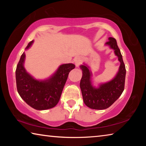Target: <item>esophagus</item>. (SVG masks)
Masks as SVG:
<instances>
[{"label":"esophagus","mask_w":146,"mask_h":146,"mask_svg":"<svg viewBox=\"0 0 146 146\" xmlns=\"http://www.w3.org/2000/svg\"><path fill=\"white\" fill-rule=\"evenodd\" d=\"M81 63H82V58L80 57H77L75 58V64L76 67H78L80 65Z\"/></svg>","instance_id":"34e87169"}]
</instances>
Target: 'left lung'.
Masks as SVG:
<instances>
[{"mask_svg":"<svg viewBox=\"0 0 146 146\" xmlns=\"http://www.w3.org/2000/svg\"><path fill=\"white\" fill-rule=\"evenodd\" d=\"M106 45L110 46V48L114 50L115 55L118 56L120 62L119 70L114 78L110 82L100 84L99 88H95L91 84V72L88 66H80L82 77L80 87L84 102L88 107L93 110H105L110 107L120 97L124 90L126 70L117 40L114 38L110 37Z\"/></svg>","mask_w":146,"mask_h":146,"instance_id":"left-lung-1","label":"left lung"}]
</instances>
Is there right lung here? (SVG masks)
Wrapping results in <instances>:
<instances>
[{
    "label": "right lung",
    "instance_id": "1",
    "mask_svg": "<svg viewBox=\"0 0 146 146\" xmlns=\"http://www.w3.org/2000/svg\"><path fill=\"white\" fill-rule=\"evenodd\" d=\"M33 40L29 42L26 49L30 48ZM25 53H23L17 64L15 75L17 88L21 97L37 110L52 108L57 104L67 80L69 73L75 68L73 64L60 65L48 79L38 80L35 79L24 67Z\"/></svg>",
    "mask_w": 146,
    "mask_h": 146
}]
</instances>
